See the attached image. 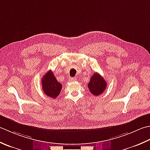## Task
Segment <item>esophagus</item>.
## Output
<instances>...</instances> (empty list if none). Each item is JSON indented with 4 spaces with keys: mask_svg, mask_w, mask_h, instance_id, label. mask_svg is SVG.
<instances>
[{
    "mask_svg": "<svg viewBox=\"0 0 150 150\" xmlns=\"http://www.w3.org/2000/svg\"><path fill=\"white\" fill-rule=\"evenodd\" d=\"M69 80L71 81H75L76 80V78H70Z\"/></svg>",
    "mask_w": 150,
    "mask_h": 150,
    "instance_id": "obj_1",
    "label": "esophagus"
}]
</instances>
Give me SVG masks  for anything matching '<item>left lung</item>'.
<instances>
[{"mask_svg":"<svg viewBox=\"0 0 150 150\" xmlns=\"http://www.w3.org/2000/svg\"><path fill=\"white\" fill-rule=\"evenodd\" d=\"M107 83L102 76L97 72L94 73L88 83L90 92L94 96H98L105 91Z\"/></svg>","mask_w":150,"mask_h":150,"instance_id":"left-lung-1","label":"left lung"}]
</instances>
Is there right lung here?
Here are the masks:
<instances>
[{
	"instance_id": "obj_1",
	"label": "right lung",
	"mask_w": 150,
	"mask_h": 150,
	"mask_svg": "<svg viewBox=\"0 0 150 150\" xmlns=\"http://www.w3.org/2000/svg\"><path fill=\"white\" fill-rule=\"evenodd\" d=\"M41 82L42 91L47 96L56 98L57 96H59L62 85L57 81L51 71H48L44 75L42 78Z\"/></svg>"
}]
</instances>
